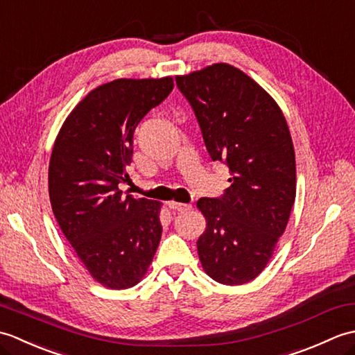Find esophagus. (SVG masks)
I'll list each match as a JSON object with an SVG mask.
<instances>
[{
	"instance_id": "obj_1",
	"label": "esophagus",
	"mask_w": 355,
	"mask_h": 355,
	"mask_svg": "<svg viewBox=\"0 0 355 355\" xmlns=\"http://www.w3.org/2000/svg\"><path fill=\"white\" fill-rule=\"evenodd\" d=\"M169 209L175 210V212H186V210H191L192 205H187V202H178V201H171L168 202Z\"/></svg>"
}]
</instances>
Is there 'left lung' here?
I'll return each instance as SVG.
<instances>
[{"mask_svg":"<svg viewBox=\"0 0 355 355\" xmlns=\"http://www.w3.org/2000/svg\"><path fill=\"white\" fill-rule=\"evenodd\" d=\"M175 82L210 158L230 171L221 197L197 202L207 221L197 241L201 266L216 282L243 285L266 268L296 198L288 125L273 97L233 65H209Z\"/></svg>","mask_w":355,"mask_h":355,"instance_id":"1","label":"left lung"}]
</instances>
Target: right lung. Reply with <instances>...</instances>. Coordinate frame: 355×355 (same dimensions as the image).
I'll return each instance as SVG.
<instances>
[{
    "label": "right lung",
    "instance_id": "add662e5",
    "mask_svg": "<svg viewBox=\"0 0 355 355\" xmlns=\"http://www.w3.org/2000/svg\"><path fill=\"white\" fill-rule=\"evenodd\" d=\"M172 88V78L94 88L67 117L51 150L53 214L89 275L112 290L139 284L160 243V202L125 197L119 184L131 182L135 128Z\"/></svg>",
    "mask_w": 355,
    "mask_h": 355
}]
</instances>
